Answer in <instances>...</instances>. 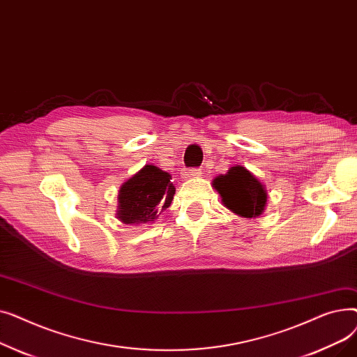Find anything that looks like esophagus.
<instances>
[{
    "label": "esophagus",
    "instance_id": "1",
    "mask_svg": "<svg viewBox=\"0 0 357 357\" xmlns=\"http://www.w3.org/2000/svg\"><path fill=\"white\" fill-rule=\"evenodd\" d=\"M198 176H201V171L197 167L188 169V172H185V178H198Z\"/></svg>",
    "mask_w": 357,
    "mask_h": 357
}]
</instances>
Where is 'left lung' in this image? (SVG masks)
<instances>
[{
	"mask_svg": "<svg viewBox=\"0 0 357 357\" xmlns=\"http://www.w3.org/2000/svg\"><path fill=\"white\" fill-rule=\"evenodd\" d=\"M213 185L221 195L222 204L237 215L253 218L265 210V186L246 167H231L226 175L215 178Z\"/></svg>",
	"mask_w": 357,
	"mask_h": 357,
	"instance_id": "8db88e82",
	"label": "left lung"
}]
</instances>
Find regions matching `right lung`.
Masks as SVG:
<instances>
[{
  "label": "right lung",
  "instance_id": "obj_1",
  "mask_svg": "<svg viewBox=\"0 0 357 357\" xmlns=\"http://www.w3.org/2000/svg\"><path fill=\"white\" fill-rule=\"evenodd\" d=\"M175 186L171 175L158 166L146 165L121 186L119 194V218L124 224L155 221L171 205Z\"/></svg>",
  "mask_w": 357,
  "mask_h": 357
}]
</instances>
